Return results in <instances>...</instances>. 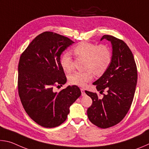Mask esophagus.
<instances>
[{
	"instance_id": "esophagus-1",
	"label": "esophagus",
	"mask_w": 149,
	"mask_h": 149,
	"mask_svg": "<svg viewBox=\"0 0 149 149\" xmlns=\"http://www.w3.org/2000/svg\"><path fill=\"white\" fill-rule=\"evenodd\" d=\"M81 95H82V96H85V89H84V88H81Z\"/></svg>"
}]
</instances>
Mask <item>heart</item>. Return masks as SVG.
Wrapping results in <instances>:
<instances>
[{
    "label": "heart",
    "mask_w": 149,
    "mask_h": 149,
    "mask_svg": "<svg viewBox=\"0 0 149 149\" xmlns=\"http://www.w3.org/2000/svg\"><path fill=\"white\" fill-rule=\"evenodd\" d=\"M73 52L76 56L86 59L85 69H87L84 72H75L70 76V82L73 85L84 86L93 79L92 71L96 75L104 74L112 62V51L107 45L83 41L74 47ZM60 64L65 72L70 73L72 71L74 65L70 52H64L62 55Z\"/></svg>",
    "instance_id": "obj_1"
}]
</instances>
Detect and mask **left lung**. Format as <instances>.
<instances>
[{"mask_svg":"<svg viewBox=\"0 0 149 149\" xmlns=\"http://www.w3.org/2000/svg\"><path fill=\"white\" fill-rule=\"evenodd\" d=\"M112 45V59L104 74L93 83L102 97L96 93L85 91L93 103L87 109L90 122L100 128L118 124L129 111L137 82V65L132 51L125 42L112 35H103Z\"/></svg>","mask_w":149,"mask_h":149,"instance_id":"1","label":"left lung"}]
</instances>
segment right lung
<instances>
[{"label":"right lung","instance_id":"right-lung-1","mask_svg":"<svg viewBox=\"0 0 149 149\" xmlns=\"http://www.w3.org/2000/svg\"><path fill=\"white\" fill-rule=\"evenodd\" d=\"M74 42L63 35L45 31L37 35L20 56L19 99L29 116L42 127H55L64 123L70 107L81 93L76 85L54 91V87L66 82L60 55Z\"/></svg>","mask_w":149,"mask_h":149}]
</instances>
